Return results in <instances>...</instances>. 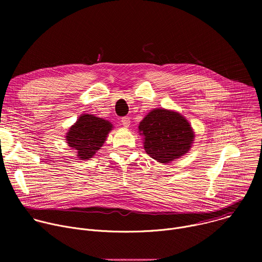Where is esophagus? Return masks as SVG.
<instances>
[{
  "instance_id": "1",
  "label": "esophagus",
  "mask_w": 262,
  "mask_h": 262,
  "mask_svg": "<svg viewBox=\"0 0 262 262\" xmlns=\"http://www.w3.org/2000/svg\"><path fill=\"white\" fill-rule=\"evenodd\" d=\"M121 124L124 126V127H128L130 125V119L128 117H123L121 118Z\"/></svg>"
}]
</instances>
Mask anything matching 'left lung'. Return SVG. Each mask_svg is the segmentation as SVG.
<instances>
[{"label": "left lung", "instance_id": "8db88e82", "mask_svg": "<svg viewBox=\"0 0 262 262\" xmlns=\"http://www.w3.org/2000/svg\"><path fill=\"white\" fill-rule=\"evenodd\" d=\"M144 137V149L149 157L168 164L188 154L195 135L181 114L166 108H155L139 124Z\"/></svg>", "mask_w": 262, "mask_h": 262}]
</instances>
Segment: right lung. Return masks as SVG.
<instances>
[{"mask_svg": "<svg viewBox=\"0 0 262 262\" xmlns=\"http://www.w3.org/2000/svg\"><path fill=\"white\" fill-rule=\"evenodd\" d=\"M113 124L91 114L79 117L66 134V142L80 160L91 159L103 145Z\"/></svg>", "mask_w": 262, "mask_h": 262, "instance_id": "1", "label": "right lung"}]
</instances>
